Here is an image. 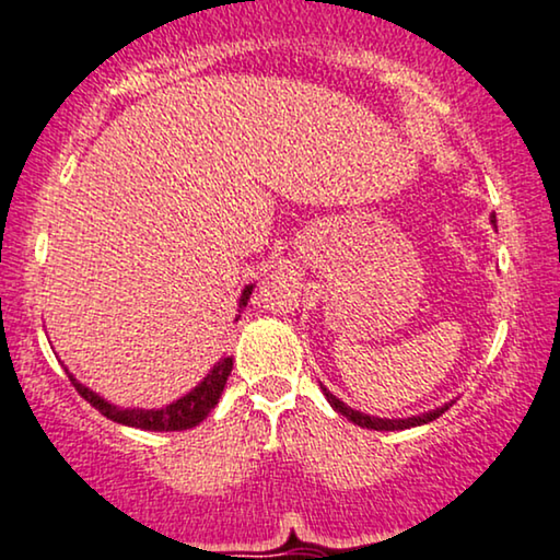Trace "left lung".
Here are the masks:
<instances>
[{"label":"left lung","mask_w":560,"mask_h":560,"mask_svg":"<svg viewBox=\"0 0 560 560\" xmlns=\"http://www.w3.org/2000/svg\"><path fill=\"white\" fill-rule=\"evenodd\" d=\"M491 222L497 224V217H491ZM323 393H325V398H328L330 406L336 408L341 416H346V419H349L351 423H357V427H364V429H374V431H398V429L421 427V423H429V421L439 419V416H442L444 410L452 406V402H447V406H442V408H436V410H429V413H423V416H413V419H374V416L359 413V410H353V408L346 406V402L338 400L336 395L328 390V387H323Z\"/></svg>","instance_id":"left-lung-1"}]
</instances>
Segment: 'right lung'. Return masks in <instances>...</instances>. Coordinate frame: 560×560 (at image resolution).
<instances>
[{
  "label": "right lung",
  "mask_w": 560,
  "mask_h": 560,
  "mask_svg": "<svg viewBox=\"0 0 560 560\" xmlns=\"http://www.w3.org/2000/svg\"><path fill=\"white\" fill-rule=\"evenodd\" d=\"M250 292H253V287L243 289L240 307H245L247 300H250ZM230 372H232V359L228 357V359H222V362H219L214 370L207 374V377H203V382L196 387L194 393H188L186 398H180L178 402H173V406L160 408V410H139V408L121 410V408L110 406V402H105L101 395H95L84 385H80L72 374H69V380H72L74 390L80 393L92 408L101 410L105 419H110L116 423H126V427H133V429H144V431H183V429H194L196 423H201L203 419H207L209 410L217 406L224 385H228Z\"/></svg>",
  "instance_id": "obj_1"
}]
</instances>
